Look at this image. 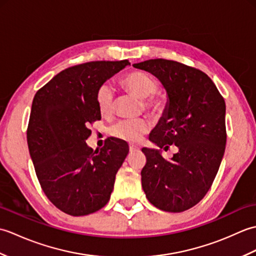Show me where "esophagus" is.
Returning <instances> with one entry per match:
<instances>
[{
    "mask_svg": "<svg viewBox=\"0 0 256 256\" xmlns=\"http://www.w3.org/2000/svg\"><path fill=\"white\" fill-rule=\"evenodd\" d=\"M140 150V148L138 146H136V145H133V144H130V152H135V150Z\"/></svg>",
    "mask_w": 256,
    "mask_h": 256,
    "instance_id": "34e87169",
    "label": "esophagus"
}]
</instances>
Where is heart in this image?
<instances>
[{"instance_id":"b5f03b06","label":"heart","mask_w":256,"mask_h":256,"mask_svg":"<svg viewBox=\"0 0 256 256\" xmlns=\"http://www.w3.org/2000/svg\"><path fill=\"white\" fill-rule=\"evenodd\" d=\"M123 84L128 91L144 99L148 111L160 114L164 110V102L158 96H153L158 89L157 81L144 72H132L123 78ZM96 104L102 116H108L114 108V89L110 84H103L96 92ZM150 128V123L146 118L121 120L110 128V134L118 140L130 143L140 142Z\"/></svg>"}]
</instances>
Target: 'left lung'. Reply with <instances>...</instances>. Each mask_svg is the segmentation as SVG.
I'll use <instances>...</instances> for the list:
<instances>
[{
    "label": "left lung",
    "instance_id": "8db88e82",
    "mask_svg": "<svg viewBox=\"0 0 256 256\" xmlns=\"http://www.w3.org/2000/svg\"><path fill=\"white\" fill-rule=\"evenodd\" d=\"M133 67L154 74L167 92L150 140L165 150L178 148L170 160L160 150L142 148L143 190L156 208L182 212L204 197L219 170L226 143L224 99L204 72L178 62L150 59Z\"/></svg>",
    "mask_w": 256,
    "mask_h": 256
}]
</instances>
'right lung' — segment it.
Returning <instances> with one entry per match:
<instances>
[{"label":"right lung","instance_id":"1","mask_svg":"<svg viewBox=\"0 0 256 256\" xmlns=\"http://www.w3.org/2000/svg\"><path fill=\"white\" fill-rule=\"evenodd\" d=\"M128 64L91 62L69 67L34 96L27 128L30 158L42 192L64 214H94L110 200L128 146L112 138L94 150L86 140L89 125L101 118L98 89Z\"/></svg>","mask_w":256,"mask_h":256}]
</instances>
